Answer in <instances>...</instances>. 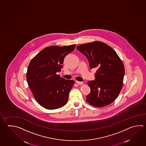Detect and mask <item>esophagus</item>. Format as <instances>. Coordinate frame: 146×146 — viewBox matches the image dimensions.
I'll list each match as a JSON object with an SVG mask.
<instances>
[{
  "label": "esophagus",
  "mask_w": 146,
  "mask_h": 146,
  "mask_svg": "<svg viewBox=\"0 0 146 146\" xmlns=\"http://www.w3.org/2000/svg\"><path fill=\"white\" fill-rule=\"evenodd\" d=\"M76 83H77L78 85H83V82H79V81H76Z\"/></svg>",
  "instance_id": "obj_1"
}]
</instances>
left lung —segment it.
I'll use <instances>...</instances> for the list:
<instances>
[{
	"label": "left lung",
	"instance_id": "left-lung-1",
	"mask_svg": "<svg viewBox=\"0 0 146 146\" xmlns=\"http://www.w3.org/2000/svg\"><path fill=\"white\" fill-rule=\"evenodd\" d=\"M76 48L88 59L90 69H97L95 80L88 82L91 91L86 101L98 108L110 104L123 85L125 70L120 58L111 47L102 42L81 44Z\"/></svg>",
	"mask_w": 146,
	"mask_h": 146
}]
</instances>
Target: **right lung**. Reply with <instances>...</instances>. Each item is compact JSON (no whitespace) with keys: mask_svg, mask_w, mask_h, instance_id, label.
I'll list each match as a JSON object with an SVG mask.
<instances>
[{"mask_svg":"<svg viewBox=\"0 0 146 146\" xmlns=\"http://www.w3.org/2000/svg\"><path fill=\"white\" fill-rule=\"evenodd\" d=\"M76 45L51 46L42 50L30 62L26 78L36 101L42 107L55 110L66 104L74 81L65 80L60 75L64 59L74 50Z\"/></svg>","mask_w":146,"mask_h":146,"instance_id":"1","label":"right lung"}]
</instances>
